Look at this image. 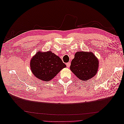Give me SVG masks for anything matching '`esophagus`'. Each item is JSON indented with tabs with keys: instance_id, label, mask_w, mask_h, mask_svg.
Returning a JSON list of instances; mask_svg holds the SVG:
<instances>
[{
	"instance_id": "esophagus-1",
	"label": "esophagus",
	"mask_w": 124,
	"mask_h": 124,
	"mask_svg": "<svg viewBox=\"0 0 124 124\" xmlns=\"http://www.w3.org/2000/svg\"><path fill=\"white\" fill-rule=\"evenodd\" d=\"M70 65H71V63H70V62H67L66 63V66H67V67H68V68H69V67L70 66Z\"/></svg>"
}]
</instances>
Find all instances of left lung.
Returning <instances> with one entry per match:
<instances>
[{"label": "left lung", "mask_w": 124, "mask_h": 124, "mask_svg": "<svg viewBox=\"0 0 124 124\" xmlns=\"http://www.w3.org/2000/svg\"><path fill=\"white\" fill-rule=\"evenodd\" d=\"M98 67V60L92 52L80 51L75 54L70 70L79 79L86 81L95 76Z\"/></svg>", "instance_id": "8db88e82"}]
</instances>
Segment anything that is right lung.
Here are the masks:
<instances>
[{
	"mask_svg": "<svg viewBox=\"0 0 124 124\" xmlns=\"http://www.w3.org/2000/svg\"><path fill=\"white\" fill-rule=\"evenodd\" d=\"M31 69L34 76L40 80L49 81L66 65L51 51L38 52L31 61Z\"/></svg>",
	"mask_w": 124,
	"mask_h": 124,
	"instance_id": "right-lung-1",
	"label": "right lung"
}]
</instances>
